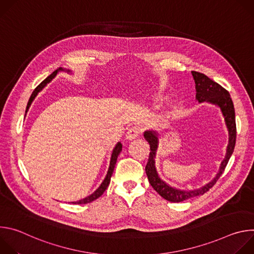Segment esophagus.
Returning <instances> with one entry per match:
<instances>
[{"label": "esophagus", "mask_w": 254, "mask_h": 254, "mask_svg": "<svg viewBox=\"0 0 254 254\" xmlns=\"http://www.w3.org/2000/svg\"><path fill=\"white\" fill-rule=\"evenodd\" d=\"M140 131H141V130H140V128H139L138 127H136V126L129 127V128L127 129V131L126 139H127V140H131V139L135 138L136 136H138V134L140 133Z\"/></svg>", "instance_id": "1"}]
</instances>
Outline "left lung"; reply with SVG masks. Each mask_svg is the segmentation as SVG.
I'll use <instances>...</instances> for the list:
<instances>
[{
	"instance_id": "8db88e82",
	"label": "left lung",
	"mask_w": 254,
	"mask_h": 254,
	"mask_svg": "<svg viewBox=\"0 0 254 254\" xmlns=\"http://www.w3.org/2000/svg\"><path fill=\"white\" fill-rule=\"evenodd\" d=\"M192 75L195 80L196 99L200 103L208 102L218 106L220 108L222 116L224 118L225 126L228 130V144L226 148L225 158L221 162L219 171L213 178V180H211L210 182L207 183L205 186L198 189L181 190L167 184L165 181H163L160 178L157 172L155 159L157 156V151H158L159 142H160L159 133L156 130H152V129L146 130L143 132L144 138H146V140L150 143V150H151L148 164L146 166V173L149 179V182L152 185V187L156 190V192H158L159 195H161L164 199L174 203L183 202L185 200H188L197 196H201L205 194L207 191H209L214 186V184L217 182V181H218L222 173L224 172V169L234 151L235 141H236L235 111H234V105L229 92L225 88H223L221 85L210 79L205 74L200 73V72L192 71Z\"/></svg>"
}]
</instances>
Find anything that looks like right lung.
Here are the masks:
<instances>
[{
    "instance_id": "add662e5",
    "label": "right lung",
    "mask_w": 254,
    "mask_h": 254,
    "mask_svg": "<svg viewBox=\"0 0 254 254\" xmlns=\"http://www.w3.org/2000/svg\"><path fill=\"white\" fill-rule=\"evenodd\" d=\"M63 70H65V69H63L62 67H59L58 69H56L53 73L51 74V75H49L42 83H40L37 87L35 88V90L33 91V93H32V95H31V97H30V99H29V101H28V104H27V108H26V114H27V112L29 111V107H30V105H31V103L33 102V100L35 99V97L37 96V94L47 85V83H49L56 75H57V73L59 71H63ZM66 72H68V73H70V70L69 69H66L65 70ZM122 149H123V144L119 141L117 144H116V147L114 148V150H113V153H112V157H111V163H110V168H108V171H107V174H106V176H105V178H104V180L102 181V183L100 184V186L91 194V195H89V196H87L86 198H84V199H81V200H79V201H76V202H71L72 204H87V203H90V202H92V201H94V200H96L98 197H100L102 194H103V192L106 190V188L108 187V185H110V183H111V178H112V176H113V173H114V170H115V167H116V163H117V160H118V157H119V155L121 154V152H122Z\"/></svg>"
}]
</instances>
